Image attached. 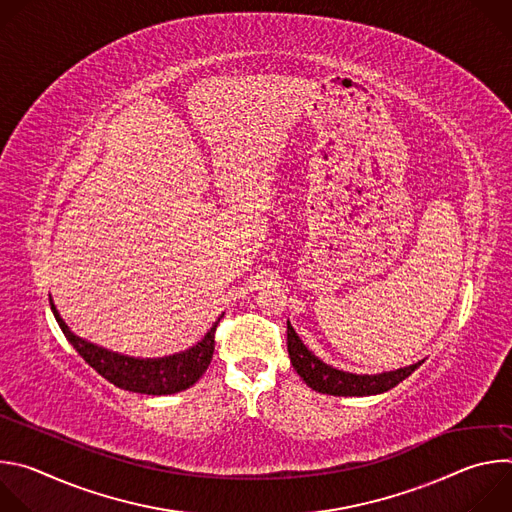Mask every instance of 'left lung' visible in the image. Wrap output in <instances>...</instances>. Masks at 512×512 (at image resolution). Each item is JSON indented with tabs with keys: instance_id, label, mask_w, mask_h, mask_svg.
Masks as SVG:
<instances>
[{
	"instance_id": "obj_1",
	"label": "left lung",
	"mask_w": 512,
	"mask_h": 512,
	"mask_svg": "<svg viewBox=\"0 0 512 512\" xmlns=\"http://www.w3.org/2000/svg\"><path fill=\"white\" fill-rule=\"evenodd\" d=\"M287 352L289 360L294 364V369L298 375L306 381V385L318 393L324 395H334V397H369V395H381L393 387H397L403 379H407L419 364H409V367L395 369V371H385L377 375H356V373H346L340 371L332 364H326L320 360L298 336L287 322Z\"/></svg>"
}]
</instances>
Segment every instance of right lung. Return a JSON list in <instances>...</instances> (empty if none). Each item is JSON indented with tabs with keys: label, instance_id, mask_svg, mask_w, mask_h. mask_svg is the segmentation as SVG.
<instances>
[{
	"label": "right lung",
	"instance_id": "right-lung-1",
	"mask_svg": "<svg viewBox=\"0 0 512 512\" xmlns=\"http://www.w3.org/2000/svg\"><path fill=\"white\" fill-rule=\"evenodd\" d=\"M50 310L66 340L85 358V362H89V367L115 387L143 395H174L192 387L208 369L214 354V330L218 320L223 318L221 316L212 324L200 342L182 352L160 358H139L113 352L77 336L58 314L52 298Z\"/></svg>",
	"mask_w": 512,
	"mask_h": 512
}]
</instances>
